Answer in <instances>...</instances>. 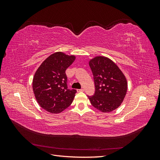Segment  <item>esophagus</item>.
<instances>
[{
  "label": "esophagus",
  "instance_id": "obj_1",
  "mask_svg": "<svg viewBox=\"0 0 160 160\" xmlns=\"http://www.w3.org/2000/svg\"><path fill=\"white\" fill-rule=\"evenodd\" d=\"M84 91L83 89H77V91L78 92H83Z\"/></svg>",
  "mask_w": 160,
  "mask_h": 160
}]
</instances>
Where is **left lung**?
<instances>
[{
	"mask_svg": "<svg viewBox=\"0 0 160 160\" xmlns=\"http://www.w3.org/2000/svg\"><path fill=\"white\" fill-rule=\"evenodd\" d=\"M93 75L95 93L89 96L94 108L108 113L119 108L127 93L126 78L118 65L105 57H96L90 60Z\"/></svg>",
	"mask_w": 160,
	"mask_h": 160,
	"instance_id": "8db88e82",
	"label": "left lung"
}]
</instances>
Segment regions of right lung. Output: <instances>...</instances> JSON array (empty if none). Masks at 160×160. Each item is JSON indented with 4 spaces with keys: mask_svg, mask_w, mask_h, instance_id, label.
I'll list each match as a JSON object with an SVG mask.
<instances>
[{
    "mask_svg": "<svg viewBox=\"0 0 160 160\" xmlns=\"http://www.w3.org/2000/svg\"><path fill=\"white\" fill-rule=\"evenodd\" d=\"M75 57L62 52L53 53L42 62L32 80V89L38 103L52 113H59L71 104L75 89L67 87L66 69Z\"/></svg>",
    "mask_w": 160,
    "mask_h": 160,
    "instance_id": "right-lung-1",
    "label": "right lung"
}]
</instances>
